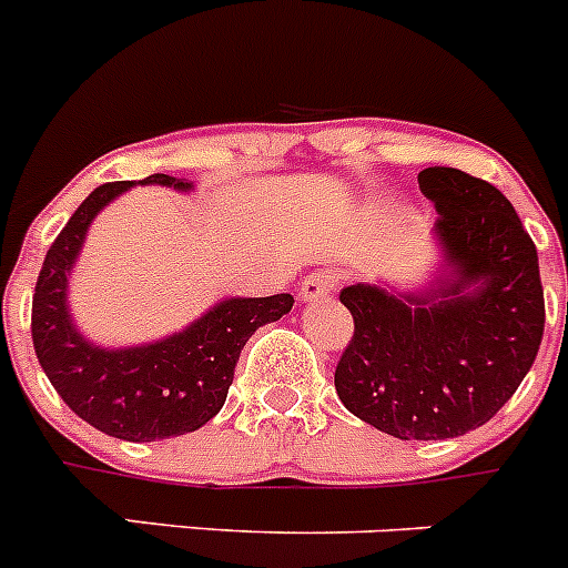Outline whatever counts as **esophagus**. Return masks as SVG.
<instances>
[{
    "instance_id": "obj_1",
    "label": "esophagus",
    "mask_w": 568,
    "mask_h": 568,
    "mask_svg": "<svg viewBox=\"0 0 568 568\" xmlns=\"http://www.w3.org/2000/svg\"><path fill=\"white\" fill-rule=\"evenodd\" d=\"M338 277L333 272H314L308 277L302 280L300 285V300L302 302H316V300H325L336 291Z\"/></svg>"
}]
</instances>
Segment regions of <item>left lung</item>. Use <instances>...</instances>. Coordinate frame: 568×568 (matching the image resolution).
I'll list each match as a JSON object with an SVG mask.
<instances>
[{"label":"left lung","instance_id":"1","mask_svg":"<svg viewBox=\"0 0 568 568\" xmlns=\"http://www.w3.org/2000/svg\"><path fill=\"white\" fill-rule=\"evenodd\" d=\"M437 206L439 266L420 288L356 283L342 305L356 331L336 367L338 400L397 439L485 426L538 356V252L510 201L457 168L417 176Z\"/></svg>","mask_w":568,"mask_h":568}]
</instances>
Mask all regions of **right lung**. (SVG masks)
<instances>
[{"label":"right lung","instance_id":"right-lung-1","mask_svg":"<svg viewBox=\"0 0 568 568\" xmlns=\"http://www.w3.org/2000/svg\"><path fill=\"white\" fill-rule=\"evenodd\" d=\"M136 182L100 184L50 246L33 294V347L63 404L81 420L129 443L179 437L219 415L243 344L257 327L294 308V296H226L184 331L131 347H103L78 331L69 311V274L100 212ZM190 193L176 176L142 179Z\"/></svg>","mask_w":568,"mask_h":568}]
</instances>
